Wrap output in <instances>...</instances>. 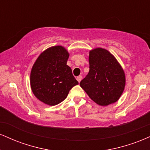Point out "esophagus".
<instances>
[{
  "label": "esophagus",
  "instance_id": "esophagus-1",
  "mask_svg": "<svg viewBox=\"0 0 150 150\" xmlns=\"http://www.w3.org/2000/svg\"><path fill=\"white\" fill-rule=\"evenodd\" d=\"M82 76H81V75H79V76L77 77L76 79H77V80L78 81V82H80V81L82 80Z\"/></svg>",
  "mask_w": 150,
  "mask_h": 150
}]
</instances>
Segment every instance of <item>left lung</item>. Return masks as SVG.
Masks as SVG:
<instances>
[{"mask_svg":"<svg viewBox=\"0 0 150 150\" xmlns=\"http://www.w3.org/2000/svg\"><path fill=\"white\" fill-rule=\"evenodd\" d=\"M89 72L80 86L91 100L102 106L115 103L123 93L125 75L108 50L96 48L89 52Z\"/></svg>","mask_w":150,"mask_h":150,"instance_id":"obj_1","label":"left lung"}]
</instances>
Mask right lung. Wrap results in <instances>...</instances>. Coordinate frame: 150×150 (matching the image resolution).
Listing matches in <instances>:
<instances>
[{"label":"right lung","instance_id":"1","mask_svg":"<svg viewBox=\"0 0 150 150\" xmlns=\"http://www.w3.org/2000/svg\"><path fill=\"white\" fill-rule=\"evenodd\" d=\"M69 57L61 46L52 47L38 58L30 73V86L36 98L49 105L66 99L70 90L78 82L68 65Z\"/></svg>","mask_w":150,"mask_h":150}]
</instances>
